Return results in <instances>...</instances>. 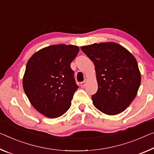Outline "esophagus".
Returning <instances> with one entry per match:
<instances>
[{
  "label": "esophagus",
  "mask_w": 154,
  "mask_h": 154,
  "mask_svg": "<svg viewBox=\"0 0 154 154\" xmlns=\"http://www.w3.org/2000/svg\"><path fill=\"white\" fill-rule=\"evenodd\" d=\"M87 82H88V80L87 79H85L84 82H81V84H80V86H81L82 87H84L85 86H86V84Z\"/></svg>",
  "instance_id": "esophagus-1"
}]
</instances>
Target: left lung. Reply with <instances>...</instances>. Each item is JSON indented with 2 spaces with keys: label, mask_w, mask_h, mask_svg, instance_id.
Listing matches in <instances>:
<instances>
[{
  "label": "left lung",
  "mask_w": 154,
  "mask_h": 154,
  "mask_svg": "<svg viewBox=\"0 0 154 154\" xmlns=\"http://www.w3.org/2000/svg\"><path fill=\"white\" fill-rule=\"evenodd\" d=\"M93 62L98 90L92 96L97 109L108 115L123 112L137 94L141 75L134 56L113 42L81 47Z\"/></svg>",
  "instance_id": "left-lung-1"
}]
</instances>
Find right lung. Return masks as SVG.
Listing matches in <instances>:
<instances>
[{
  "instance_id": "right-lung-1",
  "label": "right lung",
  "mask_w": 154,
  "mask_h": 154,
  "mask_svg": "<svg viewBox=\"0 0 154 154\" xmlns=\"http://www.w3.org/2000/svg\"><path fill=\"white\" fill-rule=\"evenodd\" d=\"M79 48L69 45L46 46L29 58L23 79L24 91L36 110L49 119L70 108L78 88L70 63Z\"/></svg>"
}]
</instances>
